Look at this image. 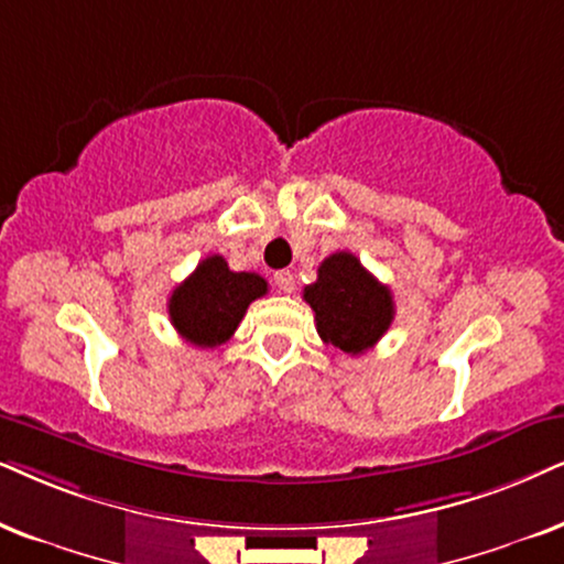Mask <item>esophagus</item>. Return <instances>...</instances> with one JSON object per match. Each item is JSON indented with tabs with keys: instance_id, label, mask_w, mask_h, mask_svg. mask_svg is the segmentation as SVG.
Masks as SVG:
<instances>
[{
	"instance_id": "34e87169",
	"label": "esophagus",
	"mask_w": 564,
	"mask_h": 564,
	"mask_svg": "<svg viewBox=\"0 0 564 564\" xmlns=\"http://www.w3.org/2000/svg\"><path fill=\"white\" fill-rule=\"evenodd\" d=\"M273 281H275L278 291H283V294H291L296 286V278H294V273H289V270H278V273L273 275Z\"/></svg>"
}]
</instances>
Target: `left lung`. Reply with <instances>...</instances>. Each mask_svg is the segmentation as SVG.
I'll use <instances>...</instances> for the list:
<instances>
[{"instance_id": "1", "label": "left lung", "mask_w": 564, "mask_h": 564, "mask_svg": "<svg viewBox=\"0 0 564 564\" xmlns=\"http://www.w3.org/2000/svg\"><path fill=\"white\" fill-rule=\"evenodd\" d=\"M315 310L319 338L348 356L365 354L388 333L395 317L393 294L351 252H335L317 268V281L304 289Z\"/></svg>"}]
</instances>
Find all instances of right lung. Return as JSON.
I'll list each match as a JSON object with an SVG mask.
<instances>
[{"label": "right lung", "mask_w": 564, "mask_h": 564, "mask_svg": "<svg viewBox=\"0 0 564 564\" xmlns=\"http://www.w3.org/2000/svg\"><path fill=\"white\" fill-rule=\"evenodd\" d=\"M265 294V278L234 273L220 254H210L171 291L169 317L187 344L216 348L231 338L247 306Z\"/></svg>", "instance_id": "1"}]
</instances>
